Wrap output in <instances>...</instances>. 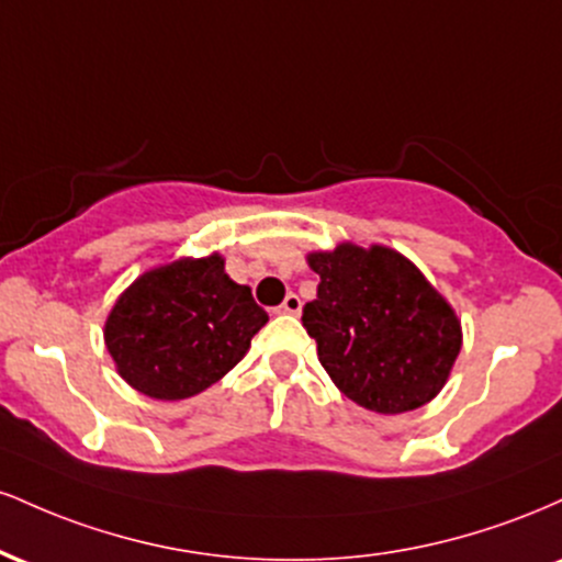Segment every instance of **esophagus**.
Returning a JSON list of instances; mask_svg holds the SVG:
<instances>
[{"instance_id": "obj_1", "label": "esophagus", "mask_w": 562, "mask_h": 562, "mask_svg": "<svg viewBox=\"0 0 562 562\" xmlns=\"http://www.w3.org/2000/svg\"><path fill=\"white\" fill-rule=\"evenodd\" d=\"M277 312H280V314H293V317H295V314L301 312V299L295 293H288L285 301L280 303V308H277Z\"/></svg>"}]
</instances>
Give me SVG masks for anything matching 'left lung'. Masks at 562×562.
I'll return each mask as SVG.
<instances>
[{"label": "left lung", "instance_id": "8db88e82", "mask_svg": "<svg viewBox=\"0 0 562 562\" xmlns=\"http://www.w3.org/2000/svg\"><path fill=\"white\" fill-rule=\"evenodd\" d=\"M308 267L319 288L301 319L340 393L380 415L428 404L462 348L447 299L385 245L340 243L308 254Z\"/></svg>", "mask_w": 562, "mask_h": 562}]
</instances>
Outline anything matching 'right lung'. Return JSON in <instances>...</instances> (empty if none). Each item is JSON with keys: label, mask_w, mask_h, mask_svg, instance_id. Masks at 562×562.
<instances>
[{"label": "right lung", "mask_w": 562, "mask_h": 562, "mask_svg": "<svg viewBox=\"0 0 562 562\" xmlns=\"http://www.w3.org/2000/svg\"><path fill=\"white\" fill-rule=\"evenodd\" d=\"M267 322L250 288L211 254L137 277L108 314L105 346L132 389L177 402L227 375Z\"/></svg>", "instance_id": "obj_1"}]
</instances>
